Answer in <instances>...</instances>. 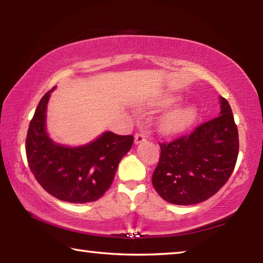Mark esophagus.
<instances>
[{
	"mask_svg": "<svg viewBox=\"0 0 263 263\" xmlns=\"http://www.w3.org/2000/svg\"><path fill=\"white\" fill-rule=\"evenodd\" d=\"M146 141V136L142 135V133H138V135H136L135 137V144L138 145V144H141V142Z\"/></svg>",
	"mask_w": 263,
	"mask_h": 263,
	"instance_id": "obj_1",
	"label": "esophagus"
}]
</instances>
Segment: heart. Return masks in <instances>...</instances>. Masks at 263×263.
<instances>
[{
    "label": "heart",
    "instance_id": "b5f03b06",
    "mask_svg": "<svg viewBox=\"0 0 263 263\" xmlns=\"http://www.w3.org/2000/svg\"><path fill=\"white\" fill-rule=\"evenodd\" d=\"M174 99L172 97H164L159 101V105L171 104ZM196 119V109L194 106H180L175 108L167 114H164L160 119L159 126L160 130L164 133H179L189 127Z\"/></svg>",
    "mask_w": 263,
    "mask_h": 263
}]
</instances>
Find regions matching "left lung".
I'll return each instance as SVG.
<instances>
[{
	"instance_id": "left-lung-1",
	"label": "left lung",
	"mask_w": 263,
	"mask_h": 263,
	"mask_svg": "<svg viewBox=\"0 0 263 263\" xmlns=\"http://www.w3.org/2000/svg\"><path fill=\"white\" fill-rule=\"evenodd\" d=\"M160 148L152 175L157 193L176 205L206 201L228 182L237 163L239 136L229 102L220 97L219 116Z\"/></svg>"
}]
</instances>
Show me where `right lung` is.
Masks as SVG:
<instances>
[{"label":"right lung","mask_w":263,"mask_h":263,"mask_svg":"<svg viewBox=\"0 0 263 263\" xmlns=\"http://www.w3.org/2000/svg\"><path fill=\"white\" fill-rule=\"evenodd\" d=\"M47 91L31 119L25 151L35 180L48 194L69 203L95 202L110 188L118 163L133 145V136L104 132L90 144L68 147L46 132Z\"/></svg>","instance_id":"add662e5"}]
</instances>
